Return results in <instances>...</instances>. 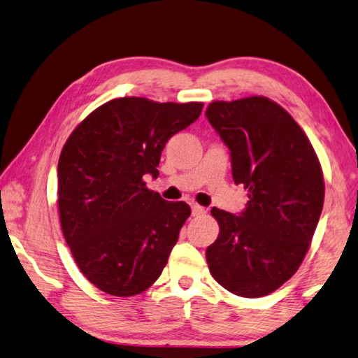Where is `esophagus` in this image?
Returning <instances> with one entry per match:
<instances>
[{"label": "esophagus", "instance_id": "obj_1", "mask_svg": "<svg viewBox=\"0 0 358 358\" xmlns=\"http://www.w3.org/2000/svg\"><path fill=\"white\" fill-rule=\"evenodd\" d=\"M191 210H192V216H196V217L203 216V214H205V208L197 205V203H194V205L191 206Z\"/></svg>", "mask_w": 358, "mask_h": 358}]
</instances>
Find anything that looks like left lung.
Here are the masks:
<instances>
[{
    "instance_id": "left-lung-1",
    "label": "left lung",
    "mask_w": 358,
    "mask_h": 358,
    "mask_svg": "<svg viewBox=\"0 0 358 358\" xmlns=\"http://www.w3.org/2000/svg\"><path fill=\"white\" fill-rule=\"evenodd\" d=\"M206 119L229 147L236 185L249 191L236 214L213 208L219 236L206 249L219 285L262 297L296 274L324 205V177L313 145L296 120L266 96L213 101Z\"/></svg>"
}]
</instances>
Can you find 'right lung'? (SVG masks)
<instances>
[{"label":"right lung","instance_id":"add662e5","mask_svg":"<svg viewBox=\"0 0 358 358\" xmlns=\"http://www.w3.org/2000/svg\"><path fill=\"white\" fill-rule=\"evenodd\" d=\"M203 103L123 96L90 113L64 145L57 206L75 263L96 288L141 294L158 280L191 208L145 186L166 142L199 119Z\"/></svg>","mask_w":358,"mask_h":358}]
</instances>
